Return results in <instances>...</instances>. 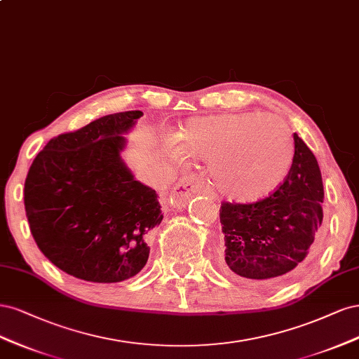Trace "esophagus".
I'll return each instance as SVG.
<instances>
[{
  "label": "esophagus",
  "instance_id": "1",
  "mask_svg": "<svg viewBox=\"0 0 359 359\" xmlns=\"http://www.w3.org/2000/svg\"><path fill=\"white\" fill-rule=\"evenodd\" d=\"M203 191V180L196 175L184 176L171 192V203L175 207H183L192 195L200 194Z\"/></svg>",
  "mask_w": 359,
  "mask_h": 359
}]
</instances>
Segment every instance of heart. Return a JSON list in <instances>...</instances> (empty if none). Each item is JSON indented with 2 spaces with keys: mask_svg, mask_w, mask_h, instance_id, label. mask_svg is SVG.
<instances>
[{
  "mask_svg": "<svg viewBox=\"0 0 359 359\" xmlns=\"http://www.w3.org/2000/svg\"><path fill=\"white\" fill-rule=\"evenodd\" d=\"M180 154L209 164L216 191L226 200H265L285 182L294 159L287 125L274 114L234 113L192 118L176 134Z\"/></svg>",
  "mask_w": 359,
  "mask_h": 359,
  "instance_id": "b5f03b06",
  "label": "heart"
}]
</instances>
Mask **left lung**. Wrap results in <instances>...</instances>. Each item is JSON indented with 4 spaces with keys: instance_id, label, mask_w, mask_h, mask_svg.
Listing matches in <instances>:
<instances>
[{
    "instance_id": "1",
    "label": "left lung",
    "mask_w": 359,
    "mask_h": 359,
    "mask_svg": "<svg viewBox=\"0 0 359 359\" xmlns=\"http://www.w3.org/2000/svg\"><path fill=\"white\" fill-rule=\"evenodd\" d=\"M295 152L285 182L265 200L222 203V270L243 280L295 273L315 248L322 226L323 184L313 152L294 133Z\"/></svg>"
}]
</instances>
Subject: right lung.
Masks as SVG:
<instances>
[{"label":"right lung","mask_w":359,"mask_h":359,"mask_svg":"<svg viewBox=\"0 0 359 359\" xmlns=\"http://www.w3.org/2000/svg\"><path fill=\"white\" fill-rule=\"evenodd\" d=\"M143 111L107 114L57 135L32 161L24 203L31 234L57 269L116 283L140 273L163 221L156 192L134 179L121 152Z\"/></svg>","instance_id":"obj_1"}]
</instances>
